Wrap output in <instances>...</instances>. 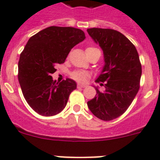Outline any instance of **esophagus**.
Listing matches in <instances>:
<instances>
[{
	"label": "esophagus",
	"mask_w": 160,
	"mask_h": 160,
	"mask_svg": "<svg viewBox=\"0 0 160 160\" xmlns=\"http://www.w3.org/2000/svg\"><path fill=\"white\" fill-rule=\"evenodd\" d=\"M85 87H87V85L83 84V83H78V88H85Z\"/></svg>",
	"instance_id": "1"
}]
</instances>
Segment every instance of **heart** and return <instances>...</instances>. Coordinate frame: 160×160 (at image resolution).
<instances>
[{
	"label": "heart",
	"mask_w": 160,
	"mask_h": 160,
	"mask_svg": "<svg viewBox=\"0 0 160 160\" xmlns=\"http://www.w3.org/2000/svg\"><path fill=\"white\" fill-rule=\"evenodd\" d=\"M95 47H88L87 50H86V52L88 51H92V50H94ZM72 78L77 81H84L88 78V73H86L84 72H81V71H77V72H74L72 74Z\"/></svg>",
	"instance_id": "heart-1"
}]
</instances>
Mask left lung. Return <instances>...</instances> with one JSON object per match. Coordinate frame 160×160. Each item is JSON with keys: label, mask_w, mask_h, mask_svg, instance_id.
I'll return each instance as SVG.
<instances>
[{"label": "left lung", "mask_w": 160, "mask_h": 160, "mask_svg": "<svg viewBox=\"0 0 160 160\" xmlns=\"http://www.w3.org/2000/svg\"><path fill=\"white\" fill-rule=\"evenodd\" d=\"M88 32L104 54L105 64L96 80L105 92L96 88L94 98L88 101L93 114L104 121L117 118L132 104L140 88L142 65L135 46L119 32L109 28H88ZM101 81V83L99 82Z\"/></svg>", "instance_id": "1"}]
</instances>
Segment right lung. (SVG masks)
<instances>
[{
  "mask_svg": "<svg viewBox=\"0 0 160 160\" xmlns=\"http://www.w3.org/2000/svg\"><path fill=\"white\" fill-rule=\"evenodd\" d=\"M86 38L81 29L51 26L28 41L18 61V82L32 109L42 116L60 113L71 92L77 88L72 79L54 81L55 65L65 61L69 51Z\"/></svg>",
  "mask_w": 160,
  "mask_h": 160,
  "instance_id": "1",
  "label": "right lung"
}]
</instances>
